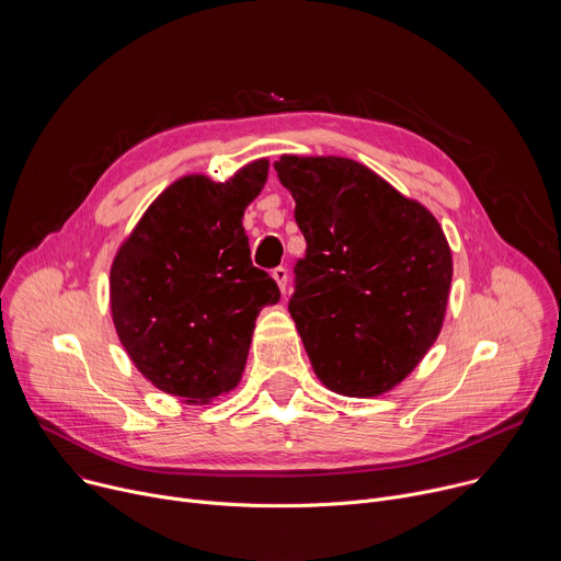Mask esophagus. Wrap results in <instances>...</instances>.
<instances>
[{"mask_svg": "<svg viewBox=\"0 0 561 561\" xmlns=\"http://www.w3.org/2000/svg\"><path fill=\"white\" fill-rule=\"evenodd\" d=\"M273 279L277 282L279 290L284 293V290H286V284H288V271H286V268H282V266H279V268H275V271H273Z\"/></svg>", "mask_w": 561, "mask_h": 561, "instance_id": "34e87169", "label": "esophagus"}]
</instances>
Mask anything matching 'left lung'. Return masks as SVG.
Returning <instances> with one entry per match:
<instances>
[{"label": "left lung", "instance_id": "8db88e82", "mask_svg": "<svg viewBox=\"0 0 561 561\" xmlns=\"http://www.w3.org/2000/svg\"><path fill=\"white\" fill-rule=\"evenodd\" d=\"M306 257L290 317L314 375L346 397L394 388L439 337L453 255L435 215L348 157L282 154Z\"/></svg>", "mask_w": 561, "mask_h": 561}]
</instances>
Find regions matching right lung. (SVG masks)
Listing matches in <instances>:
<instances>
[{
	"label": "right lung",
	"mask_w": 561,
	"mask_h": 561,
	"mask_svg": "<svg viewBox=\"0 0 561 561\" xmlns=\"http://www.w3.org/2000/svg\"><path fill=\"white\" fill-rule=\"evenodd\" d=\"M268 159L226 182L184 175L146 208L111 264V314L135 368L184 404H208L242 379L255 319L279 301L251 262L242 219Z\"/></svg>",
	"instance_id": "1"
}]
</instances>
